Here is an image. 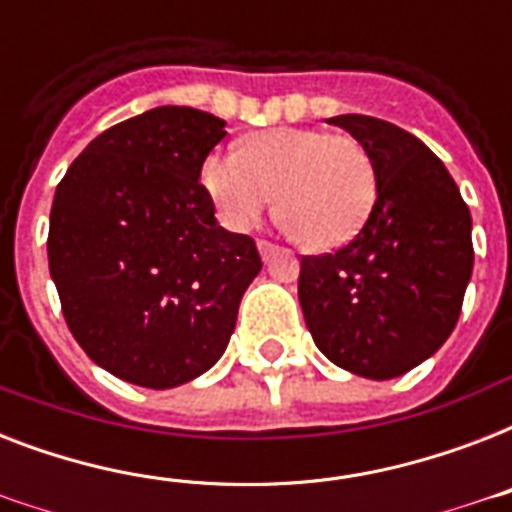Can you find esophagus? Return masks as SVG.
<instances>
[{"label":"esophagus","instance_id":"1","mask_svg":"<svg viewBox=\"0 0 512 512\" xmlns=\"http://www.w3.org/2000/svg\"><path fill=\"white\" fill-rule=\"evenodd\" d=\"M257 249H260V257H263L265 263H268V260H271V257H276L279 255V247H276V244H271V241H257Z\"/></svg>","mask_w":512,"mask_h":512}]
</instances>
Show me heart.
Segmentation results:
<instances>
[{"mask_svg":"<svg viewBox=\"0 0 512 512\" xmlns=\"http://www.w3.org/2000/svg\"><path fill=\"white\" fill-rule=\"evenodd\" d=\"M201 185L225 228L249 231L273 204L305 247L348 244L374 207L377 172L361 140L316 127L257 132L239 154L212 151Z\"/></svg>","mask_w":512,"mask_h":512,"instance_id":"1","label":"heart"}]
</instances>
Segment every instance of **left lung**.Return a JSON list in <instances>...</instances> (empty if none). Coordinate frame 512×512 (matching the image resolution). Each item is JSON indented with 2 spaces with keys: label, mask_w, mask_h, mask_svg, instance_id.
<instances>
[{
  "label": "left lung",
  "mask_w": 512,
  "mask_h": 512,
  "mask_svg": "<svg viewBox=\"0 0 512 512\" xmlns=\"http://www.w3.org/2000/svg\"><path fill=\"white\" fill-rule=\"evenodd\" d=\"M361 140L377 199L356 239L300 260L297 295L324 356L369 380L430 358L460 319L473 273L470 209L422 140L374 116L329 119Z\"/></svg>",
  "instance_id": "1"
}]
</instances>
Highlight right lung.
<instances>
[{
  "label": "right lung",
  "mask_w": 512,
  "mask_h": 512,
  "mask_svg": "<svg viewBox=\"0 0 512 512\" xmlns=\"http://www.w3.org/2000/svg\"><path fill=\"white\" fill-rule=\"evenodd\" d=\"M225 122L159 106L92 140L58 183L47 257L71 335L114 377L175 388L217 364L263 263L199 183Z\"/></svg>",
  "instance_id": "1"
}]
</instances>
